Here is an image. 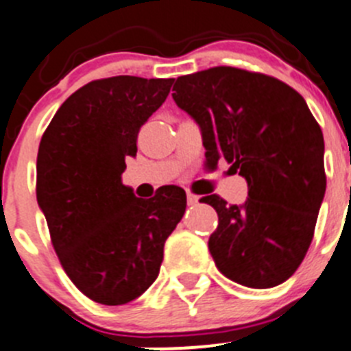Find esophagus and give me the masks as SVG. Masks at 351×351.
I'll use <instances>...</instances> for the list:
<instances>
[{
  "instance_id": "1",
  "label": "esophagus",
  "mask_w": 351,
  "mask_h": 351,
  "mask_svg": "<svg viewBox=\"0 0 351 351\" xmlns=\"http://www.w3.org/2000/svg\"><path fill=\"white\" fill-rule=\"evenodd\" d=\"M186 198H188V205H197L198 200H200V198H198L197 195H193V193H188Z\"/></svg>"
}]
</instances>
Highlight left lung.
<instances>
[{
    "label": "left lung",
    "mask_w": 351,
    "mask_h": 351,
    "mask_svg": "<svg viewBox=\"0 0 351 351\" xmlns=\"http://www.w3.org/2000/svg\"><path fill=\"white\" fill-rule=\"evenodd\" d=\"M172 97L200 127L208 165L224 158L249 186L243 205L202 198L219 215L208 239L215 266L245 287L285 282L326 195L324 136L304 99L280 80L226 66L181 76Z\"/></svg>",
    "instance_id": "8db88e82"
}]
</instances>
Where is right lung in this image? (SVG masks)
Segmentation results:
<instances>
[{
    "mask_svg": "<svg viewBox=\"0 0 351 351\" xmlns=\"http://www.w3.org/2000/svg\"><path fill=\"white\" fill-rule=\"evenodd\" d=\"M172 83L139 76L86 83L41 137L38 205L64 271L95 303L118 306L139 298L156 280L165 240L184 215L179 186L143 200L121 182L141 127Z\"/></svg>",
    "mask_w": 351,
    "mask_h": 351,
    "instance_id": "add662e5",
    "label": "right lung"
}]
</instances>
